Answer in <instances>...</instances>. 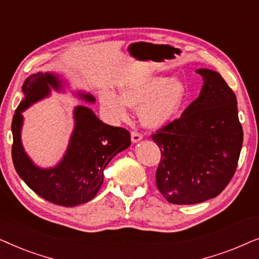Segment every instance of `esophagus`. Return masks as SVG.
I'll return each mask as SVG.
<instances>
[{"instance_id":"1","label":"esophagus","mask_w":259,"mask_h":259,"mask_svg":"<svg viewBox=\"0 0 259 259\" xmlns=\"http://www.w3.org/2000/svg\"><path fill=\"white\" fill-rule=\"evenodd\" d=\"M131 138H132L133 143H138V141L143 139V134L138 132V131H132V132H131Z\"/></svg>"}]
</instances>
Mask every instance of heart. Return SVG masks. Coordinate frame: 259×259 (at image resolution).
Masks as SVG:
<instances>
[{
	"label": "heart",
	"mask_w": 259,
	"mask_h": 259,
	"mask_svg": "<svg viewBox=\"0 0 259 259\" xmlns=\"http://www.w3.org/2000/svg\"><path fill=\"white\" fill-rule=\"evenodd\" d=\"M186 98V88L179 80L164 76H148L137 80L121 90V97L106 92L101 105L115 120L128 118V106L141 111L145 125H164L179 111Z\"/></svg>",
	"instance_id": "heart-1"
}]
</instances>
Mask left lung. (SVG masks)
<instances>
[{"instance_id":"left-lung-1","label":"left lung","mask_w":259,"mask_h":259,"mask_svg":"<svg viewBox=\"0 0 259 259\" xmlns=\"http://www.w3.org/2000/svg\"><path fill=\"white\" fill-rule=\"evenodd\" d=\"M197 73L204 77L199 97L151 134L161 153L155 183L172 204H197L222 193L243 145L236 94L214 70Z\"/></svg>"}]
</instances>
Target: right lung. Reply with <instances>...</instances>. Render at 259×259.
I'll list each match as a JSON object with an SVG mask.
<instances>
[{
    "mask_svg": "<svg viewBox=\"0 0 259 259\" xmlns=\"http://www.w3.org/2000/svg\"><path fill=\"white\" fill-rule=\"evenodd\" d=\"M60 81L48 73H36L24 81V99L13 116L12 157L15 169L35 193L60 206L73 207L93 199L104 183V169L120 151L131 145V133L99 120L90 108L79 106L74 112L75 130L62 161L54 168L41 169L24 153L20 139L22 114L28 106L49 93V87L59 90ZM94 101L90 94H80Z\"/></svg>",
    "mask_w": 259,
    "mask_h": 259,
    "instance_id": "right-lung-1",
    "label": "right lung"
}]
</instances>
